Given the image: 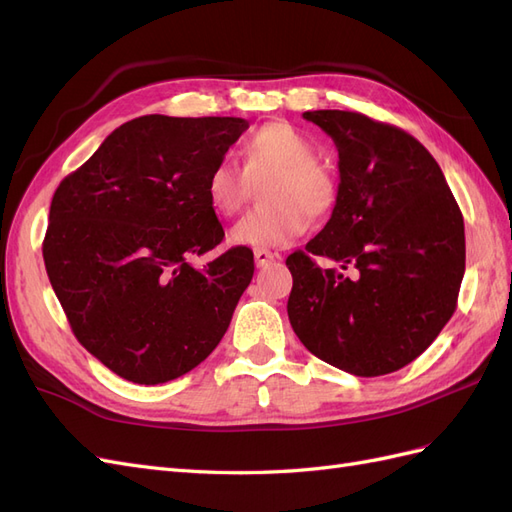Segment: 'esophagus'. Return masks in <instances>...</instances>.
I'll list each match as a JSON object with an SVG mask.
<instances>
[{"label":"esophagus","instance_id":"esophagus-1","mask_svg":"<svg viewBox=\"0 0 512 512\" xmlns=\"http://www.w3.org/2000/svg\"><path fill=\"white\" fill-rule=\"evenodd\" d=\"M280 258V254L275 252H269V250H262V247H258V250H254V260H256V267H267L269 262Z\"/></svg>","mask_w":512,"mask_h":512}]
</instances>
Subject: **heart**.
Here are the masks:
<instances>
[{
  "mask_svg": "<svg viewBox=\"0 0 512 512\" xmlns=\"http://www.w3.org/2000/svg\"><path fill=\"white\" fill-rule=\"evenodd\" d=\"M243 172L230 164H218L207 177V200L211 209L235 215L247 198L251 181L271 175L262 185L267 205L247 213L232 228L230 237L247 247H282L292 243L312 224L327 215L337 200V181L322 166L316 145L286 121H273L258 128L241 143Z\"/></svg>",
  "mask_w": 512,
  "mask_h": 512,
  "instance_id": "1",
  "label": "heart"
}]
</instances>
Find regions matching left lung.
<instances>
[{
    "mask_svg": "<svg viewBox=\"0 0 512 512\" xmlns=\"http://www.w3.org/2000/svg\"><path fill=\"white\" fill-rule=\"evenodd\" d=\"M303 119L333 138L339 188L327 226L286 258L290 324L324 363L363 378L391 374L423 354L455 312L463 215L438 162L408 132L350 111ZM316 257L340 269L322 270Z\"/></svg>",
    "mask_w": 512,
    "mask_h": 512,
    "instance_id": "8db88e82",
    "label": "left lung"
}]
</instances>
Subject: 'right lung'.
<instances>
[{"label":"right lung","mask_w":512,"mask_h":512,"mask_svg":"<svg viewBox=\"0 0 512 512\" xmlns=\"http://www.w3.org/2000/svg\"><path fill=\"white\" fill-rule=\"evenodd\" d=\"M250 128L239 117L123 123L55 190L44 267L72 333L117 376L175 380L224 337L254 275L237 245L203 267L224 228L207 177Z\"/></svg>","instance_id":"obj_1"}]
</instances>
